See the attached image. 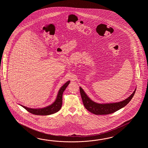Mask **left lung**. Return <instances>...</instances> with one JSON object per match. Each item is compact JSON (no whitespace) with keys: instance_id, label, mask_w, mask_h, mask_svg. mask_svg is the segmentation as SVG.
I'll return each mask as SVG.
<instances>
[{"instance_id":"obj_1","label":"left lung","mask_w":148,"mask_h":148,"mask_svg":"<svg viewBox=\"0 0 148 148\" xmlns=\"http://www.w3.org/2000/svg\"><path fill=\"white\" fill-rule=\"evenodd\" d=\"M135 89L133 94L129 97L122 101L109 104H98L91 101L85 94L83 89L80 87V92L84 106L88 111L96 115H107L113 113L125 106L132 99L135 94Z\"/></svg>"}]
</instances>
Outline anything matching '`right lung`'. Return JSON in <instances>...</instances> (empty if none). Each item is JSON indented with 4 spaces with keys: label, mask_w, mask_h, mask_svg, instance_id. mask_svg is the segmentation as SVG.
Here are the masks:
<instances>
[{
    "label": "right lung",
    "mask_w": 148,
    "mask_h": 148,
    "mask_svg": "<svg viewBox=\"0 0 148 148\" xmlns=\"http://www.w3.org/2000/svg\"><path fill=\"white\" fill-rule=\"evenodd\" d=\"M70 81L66 82V83L63 85L61 88H60L59 92L58 94L57 99L53 104L47 107L42 108H38L34 109L28 107H25L24 106L21 105L24 107L26 110H27L28 112L31 113L38 115H49L50 114L55 113L60 110L62 104V94L63 91L67 87L68 85L69 84Z\"/></svg>",
    "instance_id": "obj_1"
}]
</instances>
